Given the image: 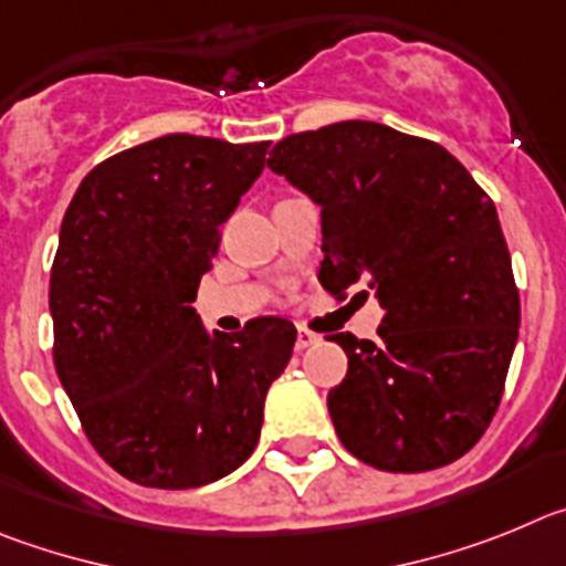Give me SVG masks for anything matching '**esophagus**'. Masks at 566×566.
Segmentation results:
<instances>
[{
	"label": "esophagus",
	"mask_w": 566,
	"mask_h": 566,
	"mask_svg": "<svg viewBox=\"0 0 566 566\" xmlns=\"http://www.w3.org/2000/svg\"><path fill=\"white\" fill-rule=\"evenodd\" d=\"M318 340L321 338L313 333V329H307V327L295 329V349H310V346H315Z\"/></svg>",
	"instance_id": "obj_1"
}]
</instances>
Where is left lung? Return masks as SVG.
Masks as SVG:
<instances>
[{
  "mask_svg": "<svg viewBox=\"0 0 566 566\" xmlns=\"http://www.w3.org/2000/svg\"><path fill=\"white\" fill-rule=\"evenodd\" d=\"M268 166L321 206L318 282L335 295L364 282L384 307L378 344L333 335L349 358L327 395L344 448L391 473L460 460L496 415L518 338L493 200L440 144L371 120L287 135Z\"/></svg>",
  "mask_w": 566,
  "mask_h": 566,
  "instance_id": "obj_1",
  "label": "left lung"
}]
</instances>
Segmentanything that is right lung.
Instances as JSON below:
<instances>
[{
	"label": "right lung",
	"instance_id": "right-lung-1",
	"mask_svg": "<svg viewBox=\"0 0 566 566\" xmlns=\"http://www.w3.org/2000/svg\"><path fill=\"white\" fill-rule=\"evenodd\" d=\"M268 146L157 137L98 163L64 213L55 371L95 451L137 485L182 491L237 471L293 355V321L262 315L211 338L191 307Z\"/></svg>",
	"mask_w": 566,
	"mask_h": 566
}]
</instances>
